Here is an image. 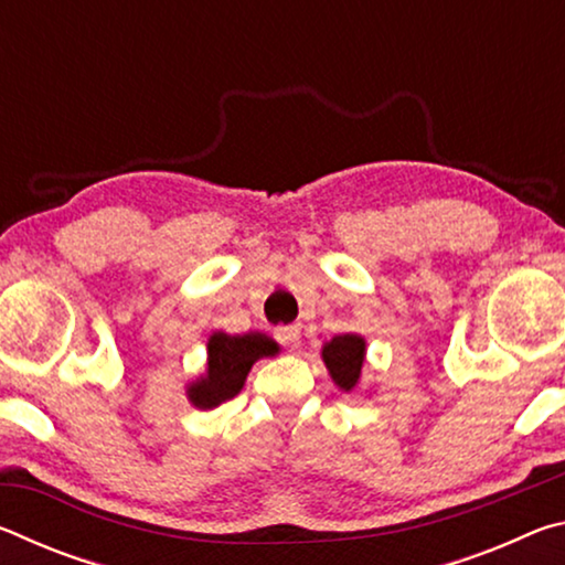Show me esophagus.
Instances as JSON below:
<instances>
[{
  "label": "esophagus",
  "instance_id": "esophagus-1",
  "mask_svg": "<svg viewBox=\"0 0 565 565\" xmlns=\"http://www.w3.org/2000/svg\"><path fill=\"white\" fill-rule=\"evenodd\" d=\"M276 341L284 343V347H289V349H296L301 343V329L299 327L276 329Z\"/></svg>",
  "mask_w": 565,
  "mask_h": 565
}]
</instances>
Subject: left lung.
Listing matches in <instances>:
<instances>
[{"mask_svg":"<svg viewBox=\"0 0 565 565\" xmlns=\"http://www.w3.org/2000/svg\"><path fill=\"white\" fill-rule=\"evenodd\" d=\"M363 353H366V343L356 333H343V337H333L327 347H323V361L331 371V379L337 381L341 388L351 391L359 384Z\"/></svg>","mask_w":565,"mask_h":565,"instance_id":"obj_1","label":"left lung"}]
</instances>
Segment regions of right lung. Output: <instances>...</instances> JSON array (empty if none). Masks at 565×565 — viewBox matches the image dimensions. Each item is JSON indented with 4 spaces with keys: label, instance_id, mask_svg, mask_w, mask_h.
<instances>
[{
    "label": "right lung",
    "instance_id": "add662e5",
    "mask_svg": "<svg viewBox=\"0 0 565 565\" xmlns=\"http://www.w3.org/2000/svg\"><path fill=\"white\" fill-rule=\"evenodd\" d=\"M279 351L276 341L264 333H242V337H228V333H214L209 339V369L206 376L199 379L189 388L191 404L199 408H214L222 401L234 398L242 391L246 374L264 356H274Z\"/></svg>",
    "mask_w": 565,
    "mask_h": 565
}]
</instances>
